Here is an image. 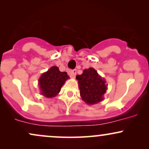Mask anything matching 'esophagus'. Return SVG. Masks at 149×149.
Returning a JSON list of instances; mask_svg holds the SVG:
<instances>
[{
    "label": "esophagus",
    "instance_id": "34e87169",
    "mask_svg": "<svg viewBox=\"0 0 149 149\" xmlns=\"http://www.w3.org/2000/svg\"><path fill=\"white\" fill-rule=\"evenodd\" d=\"M69 73L70 75V76L71 77V78H74L76 76V69H73V70H70L69 71Z\"/></svg>",
    "mask_w": 149,
    "mask_h": 149
}]
</instances>
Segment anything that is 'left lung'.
I'll list each match as a JSON object with an SVG mask.
<instances>
[{"mask_svg": "<svg viewBox=\"0 0 149 149\" xmlns=\"http://www.w3.org/2000/svg\"><path fill=\"white\" fill-rule=\"evenodd\" d=\"M80 96L87 104H96L103 100V96L106 92L105 81L93 68L84 70L81 75H78Z\"/></svg>", "mask_w": 149, "mask_h": 149, "instance_id": "obj_1", "label": "left lung"}]
</instances>
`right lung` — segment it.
<instances>
[{
    "mask_svg": "<svg viewBox=\"0 0 149 149\" xmlns=\"http://www.w3.org/2000/svg\"><path fill=\"white\" fill-rule=\"evenodd\" d=\"M68 78L67 72H61L55 66L52 67L47 72L43 73L39 80L42 94L47 98L54 97Z\"/></svg>",
    "mask_w": 149,
    "mask_h": 149,
    "instance_id": "right-lung-1",
    "label": "right lung"
}]
</instances>
